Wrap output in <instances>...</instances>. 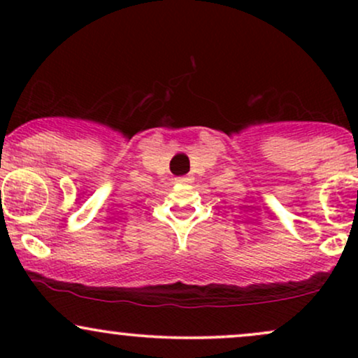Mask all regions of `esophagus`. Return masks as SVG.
Instances as JSON below:
<instances>
[{
	"instance_id": "esophagus-1",
	"label": "esophagus",
	"mask_w": 358,
	"mask_h": 358,
	"mask_svg": "<svg viewBox=\"0 0 358 358\" xmlns=\"http://www.w3.org/2000/svg\"><path fill=\"white\" fill-rule=\"evenodd\" d=\"M188 180H190V178H187V176H180V178H176V182H178V183H187Z\"/></svg>"
}]
</instances>
